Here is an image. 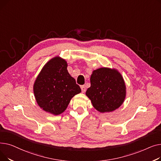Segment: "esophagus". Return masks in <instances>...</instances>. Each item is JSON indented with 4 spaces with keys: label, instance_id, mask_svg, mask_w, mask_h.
Wrapping results in <instances>:
<instances>
[{
    "label": "esophagus",
    "instance_id": "1",
    "mask_svg": "<svg viewBox=\"0 0 161 161\" xmlns=\"http://www.w3.org/2000/svg\"><path fill=\"white\" fill-rule=\"evenodd\" d=\"M81 91H82V92H86V86H84V85H83V86H81Z\"/></svg>",
    "mask_w": 161,
    "mask_h": 161
}]
</instances>
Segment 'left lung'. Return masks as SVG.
Masks as SVG:
<instances>
[{
  "instance_id": "1",
  "label": "left lung",
  "mask_w": 161,
  "mask_h": 161,
  "mask_svg": "<svg viewBox=\"0 0 161 161\" xmlns=\"http://www.w3.org/2000/svg\"><path fill=\"white\" fill-rule=\"evenodd\" d=\"M90 81L91 87L86 94L97 110L101 113L110 112L123 103L125 83L117 70L100 68L92 72Z\"/></svg>"
}]
</instances>
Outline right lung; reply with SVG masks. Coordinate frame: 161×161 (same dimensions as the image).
Listing matches in <instances>:
<instances>
[{"label": "right lung", "mask_w": 161, "mask_h": 161, "mask_svg": "<svg viewBox=\"0 0 161 161\" xmlns=\"http://www.w3.org/2000/svg\"><path fill=\"white\" fill-rule=\"evenodd\" d=\"M67 63L56 57L42 69L34 84L33 90L38 106L53 115L62 114L71 98L81 91L67 70Z\"/></svg>", "instance_id": "right-lung-1"}]
</instances>
